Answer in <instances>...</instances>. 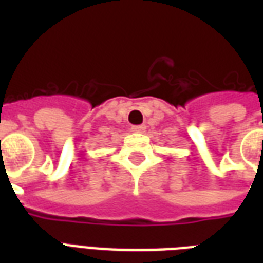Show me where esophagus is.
I'll use <instances>...</instances> for the list:
<instances>
[{
	"label": "esophagus",
	"mask_w": 263,
	"mask_h": 263,
	"mask_svg": "<svg viewBox=\"0 0 263 263\" xmlns=\"http://www.w3.org/2000/svg\"><path fill=\"white\" fill-rule=\"evenodd\" d=\"M132 132H135V134H143L146 131V125H134L131 128Z\"/></svg>",
	"instance_id": "obj_1"
}]
</instances>
